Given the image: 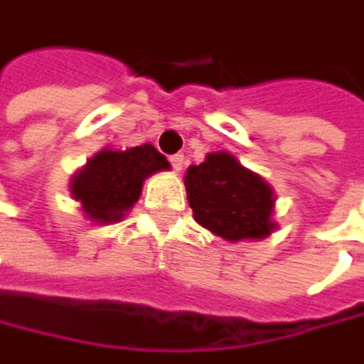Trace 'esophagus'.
<instances>
[{"label": "esophagus", "mask_w": 364, "mask_h": 364, "mask_svg": "<svg viewBox=\"0 0 364 364\" xmlns=\"http://www.w3.org/2000/svg\"><path fill=\"white\" fill-rule=\"evenodd\" d=\"M168 161H171V166H173L175 171H182V166H184V155H182V153H175V155L168 157Z\"/></svg>", "instance_id": "obj_1"}]
</instances>
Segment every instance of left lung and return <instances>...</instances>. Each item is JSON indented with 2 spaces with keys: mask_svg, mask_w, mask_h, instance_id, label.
Returning a JSON list of instances; mask_svg holds the SVG:
<instances>
[{
  "mask_svg": "<svg viewBox=\"0 0 364 364\" xmlns=\"http://www.w3.org/2000/svg\"><path fill=\"white\" fill-rule=\"evenodd\" d=\"M193 218L227 241L263 238L272 232V189L230 153H211L184 178Z\"/></svg>",
  "mask_w": 364,
  "mask_h": 364,
  "instance_id": "1",
  "label": "left lung"
}]
</instances>
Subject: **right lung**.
<instances>
[{"label":"right lung","instance_id":"obj_1","mask_svg":"<svg viewBox=\"0 0 364 364\" xmlns=\"http://www.w3.org/2000/svg\"><path fill=\"white\" fill-rule=\"evenodd\" d=\"M164 168H168L166 157L151 144L128 151H101L71 182V196L92 220L112 223L137 203L148 175Z\"/></svg>","mask_w":364,"mask_h":364}]
</instances>
